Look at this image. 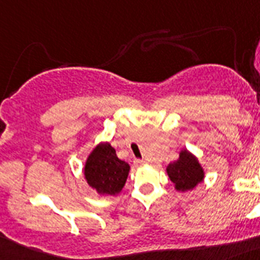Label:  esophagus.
I'll return each mask as SVG.
<instances>
[{"label":"esophagus","mask_w":260,"mask_h":260,"mask_svg":"<svg viewBox=\"0 0 260 260\" xmlns=\"http://www.w3.org/2000/svg\"><path fill=\"white\" fill-rule=\"evenodd\" d=\"M135 163L137 164V166H143V164L145 163L144 160H135Z\"/></svg>","instance_id":"34e87169"}]
</instances>
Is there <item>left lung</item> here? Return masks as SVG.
I'll return each instance as SVG.
<instances>
[{"label":"left lung","mask_w":260,"mask_h":260,"mask_svg":"<svg viewBox=\"0 0 260 260\" xmlns=\"http://www.w3.org/2000/svg\"><path fill=\"white\" fill-rule=\"evenodd\" d=\"M170 180L179 192H187L193 189L206 178L203 166L192 152L184 148L179 153L178 160L170 163L166 168Z\"/></svg>","instance_id":"1"}]
</instances>
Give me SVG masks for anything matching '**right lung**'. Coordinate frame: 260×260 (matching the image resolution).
<instances>
[{"mask_svg":"<svg viewBox=\"0 0 260 260\" xmlns=\"http://www.w3.org/2000/svg\"><path fill=\"white\" fill-rule=\"evenodd\" d=\"M129 170V164L117 157L108 141H100L86 157L84 178L99 195L113 196L124 188Z\"/></svg>","mask_w":260,"mask_h":260,"instance_id":"add662e5","label":"right lung"}]
</instances>
